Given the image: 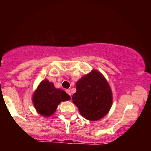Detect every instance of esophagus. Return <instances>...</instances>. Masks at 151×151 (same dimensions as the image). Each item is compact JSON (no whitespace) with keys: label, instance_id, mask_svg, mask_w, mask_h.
Returning <instances> with one entry per match:
<instances>
[{"label":"esophagus","instance_id":"esophagus-1","mask_svg":"<svg viewBox=\"0 0 151 151\" xmlns=\"http://www.w3.org/2000/svg\"><path fill=\"white\" fill-rule=\"evenodd\" d=\"M66 92L68 93V94L70 95V96H71V95H72V93H71V91H70V89H67V90H66Z\"/></svg>","mask_w":151,"mask_h":151}]
</instances>
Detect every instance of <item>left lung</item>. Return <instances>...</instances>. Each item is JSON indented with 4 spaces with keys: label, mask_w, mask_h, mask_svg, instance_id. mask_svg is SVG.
Masks as SVG:
<instances>
[{
    "label": "left lung",
    "mask_w": 151,
    "mask_h": 151,
    "mask_svg": "<svg viewBox=\"0 0 151 151\" xmlns=\"http://www.w3.org/2000/svg\"><path fill=\"white\" fill-rule=\"evenodd\" d=\"M76 89L72 100L82 116L96 121L106 115L112 104V94L101 74L93 70L77 81Z\"/></svg>",
    "instance_id": "1"
}]
</instances>
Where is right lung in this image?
Here are the masks:
<instances>
[{
  "mask_svg": "<svg viewBox=\"0 0 151 151\" xmlns=\"http://www.w3.org/2000/svg\"><path fill=\"white\" fill-rule=\"evenodd\" d=\"M70 99V96L64 90L56 89L53 83L44 80L33 94L32 101L38 113L49 116L55 113L60 102Z\"/></svg>",
  "mask_w": 151,
  "mask_h": 151,
  "instance_id": "add662e5",
  "label": "right lung"
}]
</instances>
